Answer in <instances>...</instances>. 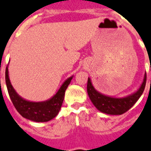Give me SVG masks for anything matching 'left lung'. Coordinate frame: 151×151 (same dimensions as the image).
Instances as JSON below:
<instances>
[{"mask_svg":"<svg viewBox=\"0 0 151 151\" xmlns=\"http://www.w3.org/2000/svg\"><path fill=\"white\" fill-rule=\"evenodd\" d=\"M147 76L144 74V79L137 90L124 97H113L104 95L94 88L91 78H88L87 93L93 104L99 111L109 115H121L128 111L136 103L144 93Z\"/></svg>","mask_w":151,"mask_h":151,"instance_id":"1","label":"left lung"}]
</instances>
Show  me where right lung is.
Wrapping results in <instances>:
<instances>
[{
    "label": "right lung",
    "instance_id": "right-lung-1",
    "mask_svg": "<svg viewBox=\"0 0 151 151\" xmlns=\"http://www.w3.org/2000/svg\"><path fill=\"white\" fill-rule=\"evenodd\" d=\"M73 76L62 83L59 89L50 99L42 102H33L20 96L11 83L8 74V65L6 68L5 81L7 91L14 106L24 118L35 122H48L58 115L64 100L65 93Z\"/></svg>",
    "mask_w": 151,
    "mask_h": 151
}]
</instances>
